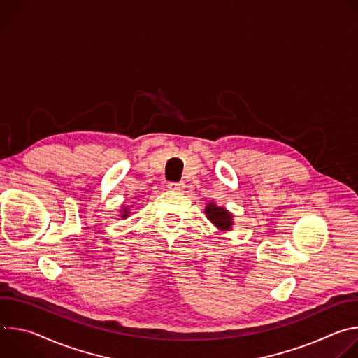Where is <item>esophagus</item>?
I'll return each instance as SVG.
<instances>
[{
    "mask_svg": "<svg viewBox=\"0 0 358 358\" xmlns=\"http://www.w3.org/2000/svg\"><path fill=\"white\" fill-rule=\"evenodd\" d=\"M169 189H173V191H181L185 185L182 182H169Z\"/></svg>",
    "mask_w": 358,
    "mask_h": 358,
    "instance_id": "esophagus-1",
    "label": "esophagus"
}]
</instances>
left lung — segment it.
<instances>
[{
  "mask_svg": "<svg viewBox=\"0 0 358 358\" xmlns=\"http://www.w3.org/2000/svg\"><path fill=\"white\" fill-rule=\"evenodd\" d=\"M207 218L217 227L220 231H229L232 228V214L222 207H218L217 203L210 202L206 207Z\"/></svg>",
  "mask_w": 358,
  "mask_h": 358,
  "instance_id": "left-lung-1",
  "label": "left lung"
}]
</instances>
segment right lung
Segmentation results:
<instances>
[{
  "label": "right lung",
  "mask_w": 358,
  "mask_h": 358,
  "mask_svg": "<svg viewBox=\"0 0 358 358\" xmlns=\"http://www.w3.org/2000/svg\"><path fill=\"white\" fill-rule=\"evenodd\" d=\"M122 211H123V214H122V218H126V217H129V213H130V210H129V208H123Z\"/></svg>",
  "instance_id": "obj_1"
}]
</instances>
